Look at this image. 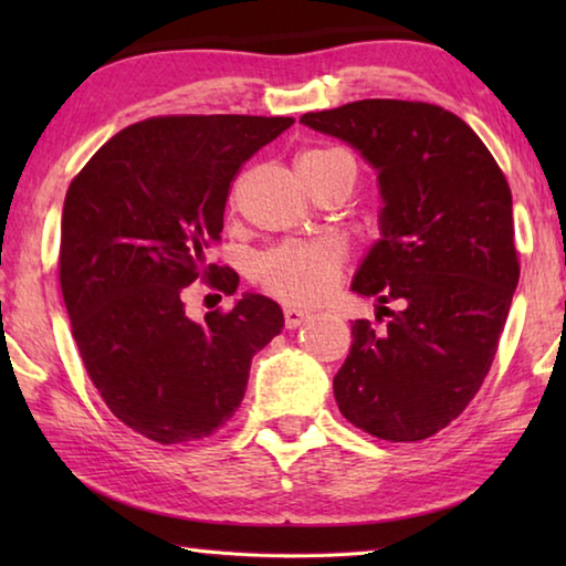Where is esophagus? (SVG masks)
Listing matches in <instances>:
<instances>
[{
  "label": "esophagus",
  "mask_w": 566,
  "mask_h": 566,
  "mask_svg": "<svg viewBox=\"0 0 566 566\" xmlns=\"http://www.w3.org/2000/svg\"><path fill=\"white\" fill-rule=\"evenodd\" d=\"M306 319H310V312L296 310V306H286V310H284V324H286V329L302 327V324H304Z\"/></svg>",
  "instance_id": "esophagus-1"
}]
</instances>
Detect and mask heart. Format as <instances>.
Segmentation results:
<instances>
[{
	"instance_id": "b5f03b06",
	"label": "heart",
	"mask_w": 566,
	"mask_h": 566,
	"mask_svg": "<svg viewBox=\"0 0 566 566\" xmlns=\"http://www.w3.org/2000/svg\"><path fill=\"white\" fill-rule=\"evenodd\" d=\"M339 161L354 159L342 149H306L296 159V169L306 187L319 181ZM344 266L342 247L327 239L314 242H282L266 249L254 262V282L266 294L296 306H312L334 292Z\"/></svg>"
}]
</instances>
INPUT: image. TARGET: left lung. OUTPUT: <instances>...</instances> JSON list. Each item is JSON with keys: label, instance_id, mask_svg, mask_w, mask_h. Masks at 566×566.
<instances>
[{"label": "left lung", "instance_id": "8db88e82", "mask_svg": "<svg viewBox=\"0 0 566 566\" xmlns=\"http://www.w3.org/2000/svg\"><path fill=\"white\" fill-rule=\"evenodd\" d=\"M300 122L357 147L385 197L381 239L352 290L377 296L389 322L352 324L334 397L361 432L419 442L462 415L490 375L520 282L512 189L474 129L437 104L361 99Z\"/></svg>", "mask_w": 566, "mask_h": 566}]
</instances>
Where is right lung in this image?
<instances>
[{
	"label": "right lung",
	"instance_id": "right-lung-1",
	"mask_svg": "<svg viewBox=\"0 0 566 566\" xmlns=\"http://www.w3.org/2000/svg\"><path fill=\"white\" fill-rule=\"evenodd\" d=\"M292 117L167 114L132 124L66 189L60 284L92 385L112 415L159 444L212 437L234 417L249 364L284 327L280 304L244 294L191 322L197 280L234 294L232 266L209 264L244 161Z\"/></svg>",
	"mask_w": 566,
	"mask_h": 566
}]
</instances>
